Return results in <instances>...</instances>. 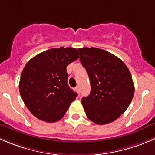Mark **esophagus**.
<instances>
[{"instance_id": "1", "label": "esophagus", "mask_w": 155, "mask_h": 155, "mask_svg": "<svg viewBox=\"0 0 155 155\" xmlns=\"http://www.w3.org/2000/svg\"><path fill=\"white\" fill-rule=\"evenodd\" d=\"M76 91H77V92L79 94V92H80V89H79V86L76 87Z\"/></svg>"}]
</instances>
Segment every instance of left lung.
Returning a JSON list of instances; mask_svg holds the SVG:
<instances>
[{"mask_svg":"<svg viewBox=\"0 0 155 155\" xmlns=\"http://www.w3.org/2000/svg\"><path fill=\"white\" fill-rule=\"evenodd\" d=\"M78 51L91 83V93L82 98L87 117L98 125L113 122L125 112L133 97L131 73L120 58L103 49Z\"/></svg>","mask_w":155,"mask_h":155,"instance_id":"1","label":"left lung"}]
</instances>
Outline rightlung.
<instances>
[{"mask_svg":"<svg viewBox=\"0 0 155 155\" xmlns=\"http://www.w3.org/2000/svg\"><path fill=\"white\" fill-rule=\"evenodd\" d=\"M79 58L76 48L61 47L36 55L25 64L19 92L28 110L38 119L48 123L59 120L77 97L67 84V67Z\"/></svg>","mask_w":155,"mask_h":155,"instance_id":"add662e5","label":"right lung"}]
</instances>
